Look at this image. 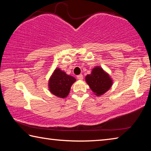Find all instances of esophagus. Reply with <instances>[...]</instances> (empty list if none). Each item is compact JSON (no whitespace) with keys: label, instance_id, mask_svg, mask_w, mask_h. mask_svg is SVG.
<instances>
[{"label":"esophagus","instance_id":"esophagus-1","mask_svg":"<svg viewBox=\"0 0 151 151\" xmlns=\"http://www.w3.org/2000/svg\"><path fill=\"white\" fill-rule=\"evenodd\" d=\"M76 77H77V78L79 79V80H82V79H83V76L82 75H79L76 76Z\"/></svg>","mask_w":151,"mask_h":151}]
</instances>
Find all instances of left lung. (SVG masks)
Instances as JSON below:
<instances>
[{
  "label": "left lung",
  "mask_w": 151,
  "mask_h": 151,
  "mask_svg": "<svg viewBox=\"0 0 151 151\" xmlns=\"http://www.w3.org/2000/svg\"><path fill=\"white\" fill-rule=\"evenodd\" d=\"M85 81L92 91L96 96L103 95L112 85V78L101 66H95L90 75H87Z\"/></svg>",
  "instance_id": "1"
}]
</instances>
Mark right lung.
<instances>
[{
	"label": "right lung",
	"instance_id": "obj_1",
	"mask_svg": "<svg viewBox=\"0 0 151 151\" xmlns=\"http://www.w3.org/2000/svg\"><path fill=\"white\" fill-rule=\"evenodd\" d=\"M75 81V77L57 68L48 81V88L50 93L56 96L66 98L70 93L71 86Z\"/></svg>",
	"mask_w": 151,
	"mask_h": 151
}]
</instances>
